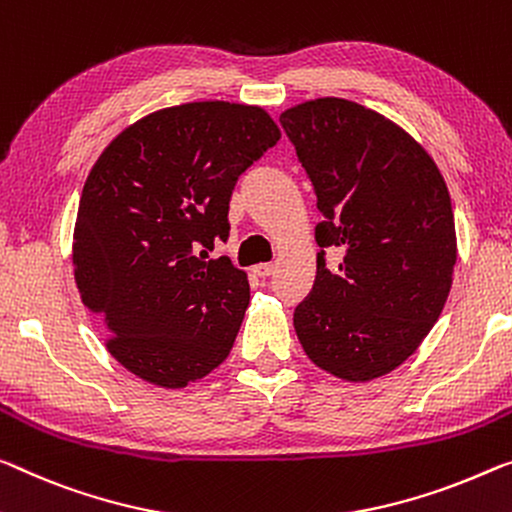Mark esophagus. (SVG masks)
<instances>
[{"label": "esophagus", "mask_w": 512, "mask_h": 512, "mask_svg": "<svg viewBox=\"0 0 512 512\" xmlns=\"http://www.w3.org/2000/svg\"><path fill=\"white\" fill-rule=\"evenodd\" d=\"M251 272H254L256 277L265 279V277H270V274L274 272V265H272V263H258V265L251 267Z\"/></svg>", "instance_id": "1"}]
</instances>
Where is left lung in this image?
<instances>
[{"instance_id": "left-lung-1", "label": "left lung", "mask_w": 512, "mask_h": 512, "mask_svg": "<svg viewBox=\"0 0 512 512\" xmlns=\"http://www.w3.org/2000/svg\"><path fill=\"white\" fill-rule=\"evenodd\" d=\"M318 196V272L293 325L313 364L366 382L414 355L442 313L458 258L451 196L396 123L343 98L279 116ZM344 261L329 271L324 249Z\"/></svg>"}]
</instances>
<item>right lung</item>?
Instances as JSON below:
<instances>
[{
    "label": "right lung",
    "mask_w": 512,
    "mask_h": 512,
    "mask_svg": "<svg viewBox=\"0 0 512 512\" xmlns=\"http://www.w3.org/2000/svg\"><path fill=\"white\" fill-rule=\"evenodd\" d=\"M279 137L261 107L187 102L125 128L93 164L75 281L107 350L141 380L183 389L229 357L249 281L231 258H206L229 238L238 178Z\"/></svg>",
    "instance_id": "1"
}]
</instances>
